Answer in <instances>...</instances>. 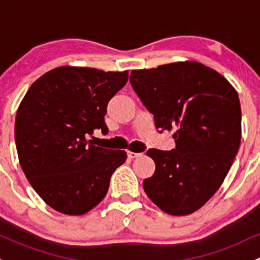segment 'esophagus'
<instances>
[{
	"label": "esophagus",
	"instance_id": "1",
	"mask_svg": "<svg viewBox=\"0 0 260 260\" xmlns=\"http://www.w3.org/2000/svg\"><path fill=\"white\" fill-rule=\"evenodd\" d=\"M127 155L129 159H136V157H139L142 156V153H133V151H127Z\"/></svg>",
	"mask_w": 260,
	"mask_h": 260
}]
</instances>
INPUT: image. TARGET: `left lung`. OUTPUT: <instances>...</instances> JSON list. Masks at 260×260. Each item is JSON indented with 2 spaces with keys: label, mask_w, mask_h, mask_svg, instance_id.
Instances as JSON below:
<instances>
[{
  "label": "left lung",
  "mask_w": 260,
  "mask_h": 260,
  "mask_svg": "<svg viewBox=\"0 0 260 260\" xmlns=\"http://www.w3.org/2000/svg\"><path fill=\"white\" fill-rule=\"evenodd\" d=\"M129 80L154 115L155 127L175 131V149L147 151L155 172L143 182L145 193L170 215L194 213L221 186L240 148L237 91L215 70L196 61L134 70Z\"/></svg>",
  "instance_id": "1"
}]
</instances>
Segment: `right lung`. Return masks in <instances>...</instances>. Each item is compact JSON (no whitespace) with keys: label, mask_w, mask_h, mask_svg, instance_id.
Masks as SVG:
<instances>
[{"label":"right lung","mask_w":260,"mask_h":260,"mask_svg":"<svg viewBox=\"0 0 260 260\" xmlns=\"http://www.w3.org/2000/svg\"><path fill=\"white\" fill-rule=\"evenodd\" d=\"M128 71L63 66L32 83L18 107L14 139L19 164L40 198L66 215H83L106 196L110 178L126 161L123 150L96 147L107 133L106 107Z\"/></svg>","instance_id":"1"}]
</instances>
